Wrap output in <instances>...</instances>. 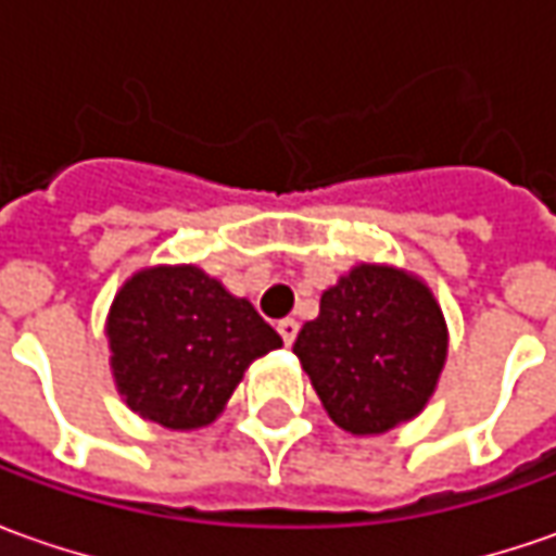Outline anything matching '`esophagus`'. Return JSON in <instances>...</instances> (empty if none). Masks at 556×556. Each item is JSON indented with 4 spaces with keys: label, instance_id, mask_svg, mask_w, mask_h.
Instances as JSON below:
<instances>
[{
    "label": "esophagus",
    "instance_id": "1",
    "mask_svg": "<svg viewBox=\"0 0 556 556\" xmlns=\"http://www.w3.org/2000/svg\"><path fill=\"white\" fill-rule=\"evenodd\" d=\"M296 331H300V325H296L293 318H281V321H278V333H281V340H285L288 346L296 340Z\"/></svg>",
    "mask_w": 556,
    "mask_h": 556
}]
</instances>
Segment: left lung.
<instances>
[{"mask_svg":"<svg viewBox=\"0 0 556 556\" xmlns=\"http://www.w3.org/2000/svg\"><path fill=\"white\" fill-rule=\"evenodd\" d=\"M293 353L340 430L380 437L415 420L437 393L448 325L420 275L358 263L321 293Z\"/></svg>","mask_w":556,"mask_h":556,"instance_id":"obj_1","label":"left lung"}]
</instances>
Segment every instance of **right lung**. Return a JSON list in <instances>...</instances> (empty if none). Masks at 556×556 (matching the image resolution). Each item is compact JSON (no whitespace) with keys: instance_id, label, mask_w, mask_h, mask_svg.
Wrapping results in <instances>:
<instances>
[{"instance_id":"add662e5","label":"right lung","mask_w":556,"mask_h":556,"mask_svg":"<svg viewBox=\"0 0 556 556\" xmlns=\"http://www.w3.org/2000/svg\"><path fill=\"white\" fill-rule=\"evenodd\" d=\"M104 337L119 399L166 430H198L223 415L244 371L281 337L253 303L201 266H148L117 290Z\"/></svg>"}]
</instances>
